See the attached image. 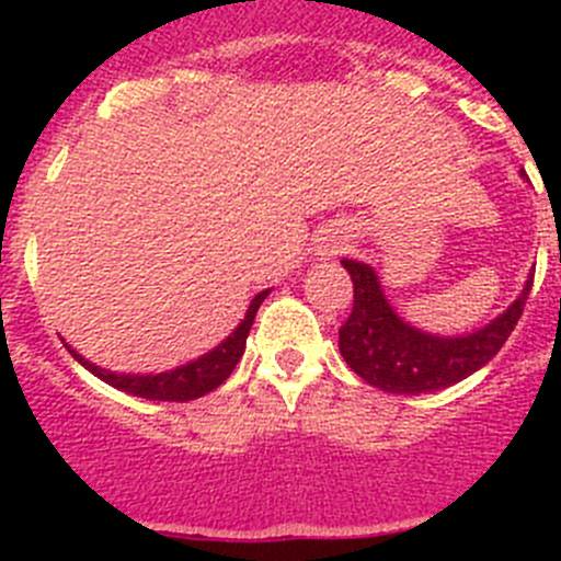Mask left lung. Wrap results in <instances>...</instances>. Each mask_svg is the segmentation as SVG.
Listing matches in <instances>:
<instances>
[{
	"label": "left lung",
	"instance_id": "1",
	"mask_svg": "<svg viewBox=\"0 0 561 561\" xmlns=\"http://www.w3.org/2000/svg\"><path fill=\"white\" fill-rule=\"evenodd\" d=\"M342 265L353 279V312L339 328L342 358L369 386L407 396L456 386L489 364L516 328L535 279L529 276L522 296L480 331L432 336L393 312L371 265L358 260H342Z\"/></svg>",
	"mask_w": 561,
	"mask_h": 561
}]
</instances>
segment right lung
I'll return each instance as SVG.
<instances>
[{
  "label": "right lung",
  "mask_w": 561,
  "mask_h": 561,
  "mask_svg": "<svg viewBox=\"0 0 561 561\" xmlns=\"http://www.w3.org/2000/svg\"><path fill=\"white\" fill-rule=\"evenodd\" d=\"M268 290L257 293L249 304L247 317L239 322L233 333L225 339L222 344L211 350V353L201 355L197 360H190V364L179 366V369L171 371H160V375H116V371H107L100 369V366L89 364L83 355H78L70 344H65L70 350L72 358L78 360L81 366H87L94 377L107 382V386L124 390V393H133L140 396V399H151V401H192V399H201V396L211 393L214 388L222 386L230 375H233L236 364L241 360L247 347V336H249V328H252L254 314H257L260 304L265 301Z\"/></svg>",
  "instance_id": "right-lung-1"
}]
</instances>
